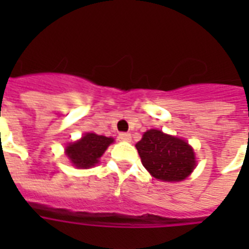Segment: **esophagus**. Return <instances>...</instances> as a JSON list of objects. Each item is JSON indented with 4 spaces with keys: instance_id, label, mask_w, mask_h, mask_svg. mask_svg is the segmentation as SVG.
Segmentation results:
<instances>
[{
    "instance_id": "esophagus-1",
    "label": "esophagus",
    "mask_w": 249,
    "mask_h": 249,
    "mask_svg": "<svg viewBox=\"0 0 249 249\" xmlns=\"http://www.w3.org/2000/svg\"><path fill=\"white\" fill-rule=\"evenodd\" d=\"M119 138H120L121 141H124V142H130V140H132V134H130V133H120V134H119Z\"/></svg>"
}]
</instances>
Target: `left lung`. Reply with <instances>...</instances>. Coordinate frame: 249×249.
<instances>
[{"instance_id":"left-lung-1","label":"left lung","mask_w":249,"mask_h":249,"mask_svg":"<svg viewBox=\"0 0 249 249\" xmlns=\"http://www.w3.org/2000/svg\"><path fill=\"white\" fill-rule=\"evenodd\" d=\"M136 147L144 168L161 181H182L196 165L189 143L156 129L144 133Z\"/></svg>"}]
</instances>
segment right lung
<instances>
[{
	"label": "right lung",
	"instance_id": "obj_1",
	"mask_svg": "<svg viewBox=\"0 0 249 249\" xmlns=\"http://www.w3.org/2000/svg\"><path fill=\"white\" fill-rule=\"evenodd\" d=\"M112 142V138L108 137L86 133L81 140L70 144L66 148V152L77 168H90L98 163V159Z\"/></svg>",
	"mask_w": 249,
	"mask_h": 249
}]
</instances>
